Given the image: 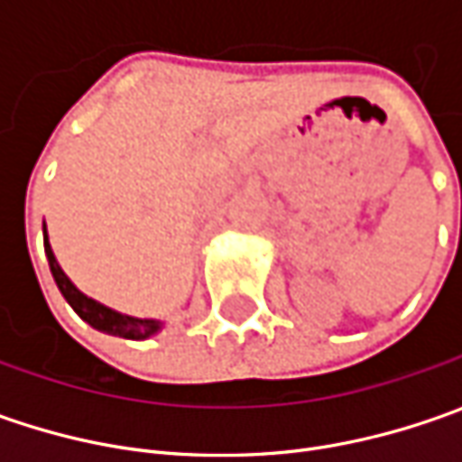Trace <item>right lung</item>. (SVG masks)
<instances>
[{
    "instance_id": "obj_1",
    "label": "right lung",
    "mask_w": 462,
    "mask_h": 462,
    "mask_svg": "<svg viewBox=\"0 0 462 462\" xmlns=\"http://www.w3.org/2000/svg\"><path fill=\"white\" fill-rule=\"evenodd\" d=\"M43 246H45V257H48V264H51V273H53V280L59 285L61 295L69 300V306L79 313L81 319L95 327L97 331H105V334H113V337H123V339H146L156 334L162 328V321H153V319H135V316H125V313H117V310L102 306L97 300L87 298V295L77 291V285L66 277V273L61 270V264L53 257V249L48 244V234H45L43 226Z\"/></svg>"
}]
</instances>
